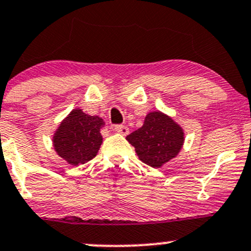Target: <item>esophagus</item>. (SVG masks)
I'll return each mask as SVG.
<instances>
[{
    "instance_id": "esophagus-1",
    "label": "esophagus",
    "mask_w": 251,
    "mask_h": 251,
    "mask_svg": "<svg viewBox=\"0 0 251 251\" xmlns=\"http://www.w3.org/2000/svg\"><path fill=\"white\" fill-rule=\"evenodd\" d=\"M114 130H115V132L124 134V136H126V134H128V132H130V130H128L127 126H124V125H115Z\"/></svg>"
}]
</instances>
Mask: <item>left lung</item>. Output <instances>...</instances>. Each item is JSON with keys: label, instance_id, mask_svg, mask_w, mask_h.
I'll use <instances>...</instances> for the list:
<instances>
[{"label": "left lung", "instance_id": "obj_1", "mask_svg": "<svg viewBox=\"0 0 251 251\" xmlns=\"http://www.w3.org/2000/svg\"><path fill=\"white\" fill-rule=\"evenodd\" d=\"M138 159L154 168L162 167L180 152L184 130L170 115L154 110L148 113L141 128L126 137Z\"/></svg>", "mask_w": 251, "mask_h": 251}]
</instances>
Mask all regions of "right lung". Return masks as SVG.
Listing matches in <instances>:
<instances>
[{
  "label": "right lung",
  "mask_w": 251,
  "mask_h": 251,
  "mask_svg": "<svg viewBox=\"0 0 251 251\" xmlns=\"http://www.w3.org/2000/svg\"><path fill=\"white\" fill-rule=\"evenodd\" d=\"M103 119L75 108L52 134L55 152L68 165L79 166L94 159L101 147Z\"/></svg>",
  "instance_id": "obj_1"
}]
</instances>
